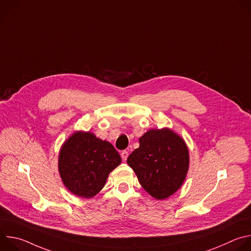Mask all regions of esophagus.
Here are the masks:
<instances>
[{
	"mask_svg": "<svg viewBox=\"0 0 251 251\" xmlns=\"http://www.w3.org/2000/svg\"><path fill=\"white\" fill-rule=\"evenodd\" d=\"M128 152L127 151H122L121 152V158H122V160L123 161H126L127 160V158H128Z\"/></svg>",
	"mask_w": 251,
	"mask_h": 251,
	"instance_id": "esophagus-1",
	"label": "esophagus"
}]
</instances>
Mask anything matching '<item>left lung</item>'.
Listing matches in <instances>:
<instances>
[{
  "label": "left lung",
  "instance_id": "obj_1",
  "mask_svg": "<svg viewBox=\"0 0 251 251\" xmlns=\"http://www.w3.org/2000/svg\"><path fill=\"white\" fill-rule=\"evenodd\" d=\"M128 157L138 181L149 195L165 200L183 185L189 170V149L182 137L169 128L152 129L139 139Z\"/></svg>",
  "mask_w": 251,
  "mask_h": 251
}]
</instances>
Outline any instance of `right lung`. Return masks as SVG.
Returning a JSON list of instances; mask_svg holds the SVG:
<instances>
[{
	"instance_id": "1",
	"label": "right lung",
	"mask_w": 251,
	"mask_h": 251,
	"mask_svg": "<svg viewBox=\"0 0 251 251\" xmlns=\"http://www.w3.org/2000/svg\"><path fill=\"white\" fill-rule=\"evenodd\" d=\"M120 163L119 153L109 142L91 132L76 131L61 146L58 172L70 193L89 199L103 189L108 175Z\"/></svg>"
}]
</instances>
